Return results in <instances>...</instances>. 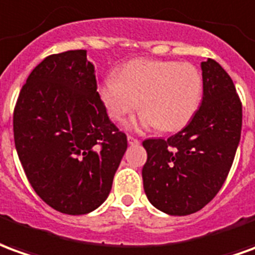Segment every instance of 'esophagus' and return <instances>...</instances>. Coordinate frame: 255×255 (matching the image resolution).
I'll return each instance as SVG.
<instances>
[{"label": "esophagus", "instance_id": "obj_1", "mask_svg": "<svg viewBox=\"0 0 255 255\" xmlns=\"http://www.w3.org/2000/svg\"><path fill=\"white\" fill-rule=\"evenodd\" d=\"M128 141H129V144H138L140 142V140L138 138H136V137H133V136H128Z\"/></svg>", "mask_w": 255, "mask_h": 255}]
</instances>
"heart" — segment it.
<instances>
[{"instance_id":"b5f03b06","label":"heart","mask_w":255,"mask_h":255,"mask_svg":"<svg viewBox=\"0 0 255 255\" xmlns=\"http://www.w3.org/2000/svg\"><path fill=\"white\" fill-rule=\"evenodd\" d=\"M203 81L198 68L188 63L137 59L126 63L118 77L110 74L99 89L108 115L122 122L140 108L134 125L158 126L163 131L180 130L199 107Z\"/></svg>"}]
</instances>
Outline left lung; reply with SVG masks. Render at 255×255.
Masks as SVG:
<instances>
[{
	"mask_svg": "<svg viewBox=\"0 0 255 255\" xmlns=\"http://www.w3.org/2000/svg\"><path fill=\"white\" fill-rule=\"evenodd\" d=\"M203 99L174 136L147 138L142 184L148 200L170 216H188L210 202L228 177L242 131V102L217 61L202 63Z\"/></svg>",
	"mask_w": 255,
	"mask_h": 255,
	"instance_id": "obj_1",
	"label": "left lung"
}]
</instances>
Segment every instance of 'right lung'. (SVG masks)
<instances>
[{"label": "right lung", "instance_id": "obj_1", "mask_svg": "<svg viewBox=\"0 0 255 255\" xmlns=\"http://www.w3.org/2000/svg\"><path fill=\"white\" fill-rule=\"evenodd\" d=\"M86 50L45 57L23 85L13 136L37 195L52 209L79 216L107 199L128 138L108 118Z\"/></svg>", "mask_w": 255, "mask_h": 255}]
</instances>
